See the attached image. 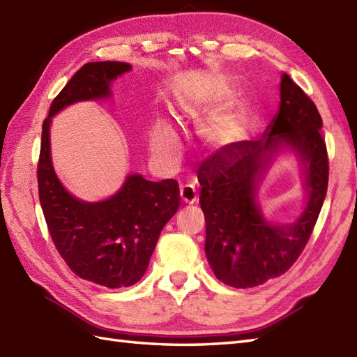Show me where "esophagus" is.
Returning <instances> with one entry per match:
<instances>
[{
    "mask_svg": "<svg viewBox=\"0 0 357 357\" xmlns=\"http://www.w3.org/2000/svg\"><path fill=\"white\" fill-rule=\"evenodd\" d=\"M179 199L182 204H195L197 202V192L192 184L182 185L179 190Z\"/></svg>",
    "mask_w": 357,
    "mask_h": 357,
    "instance_id": "34e87169",
    "label": "esophagus"
}]
</instances>
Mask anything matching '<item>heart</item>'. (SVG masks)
I'll list each match as a JSON object with an SVG mask.
<instances>
[{
	"label": "heart",
	"instance_id": "b5f03b06",
	"mask_svg": "<svg viewBox=\"0 0 357 357\" xmlns=\"http://www.w3.org/2000/svg\"><path fill=\"white\" fill-rule=\"evenodd\" d=\"M229 97L225 86H211L204 93L182 98L179 103V119L197 121L216 109ZM243 134V109L238 105H227L214 112L204 123L202 137L214 149H223L234 144ZM149 147L156 160L164 164H173L181 153V139L172 123L164 119H155L149 128Z\"/></svg>",
	"mask_w": 357,
	"mask_h": 357
}]
</instances>
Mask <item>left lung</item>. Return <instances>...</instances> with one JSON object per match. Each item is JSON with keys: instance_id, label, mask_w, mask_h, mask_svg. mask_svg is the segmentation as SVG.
Wrapping results in <instances>:
<instances>
[{"instance_id": "left-lung-1", "label": "left lung", "mask_w": 357, "mask_h": 357, "mask_svg": "<svg viewBox=\"0 0 357 357\" xmlns=\"http://www.w3.org/2000/svg\"><path fill=\"white\" fill-rule=\"evenodd\" d=\"M281 102L263 137L219 149L197 173L205 216V254L222 283L236 289L255 287L283 275L304 251L324 204L328 185V155L322 119L312 98L284 73ZM284 140L306 164L310 204L292 226H271L255 205V188L268 151Z\"/></svg>"}]
</instances>
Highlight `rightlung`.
<instances>
[{"instance_id":"add662e5","label":"right lung","mask_w":357,"mask_h":357,"mask_svg":"<svg viewBox=\"0 0 357 357\" xmlns=\"http://www.w3.org/2000/svg\"><path fill=\"white\" fill-rule=\"evenodd\" d=\"M129 70L130 65L123 62L82 66L50 106L38 161L39 201L57 252L77 277L109 289L132 286L144 275L161 229L178 211V182L130 175L120 192L106 201H77L54 175L50 121L74 102L109 96L111 82Z\"/></svg>"}]
</instances>
